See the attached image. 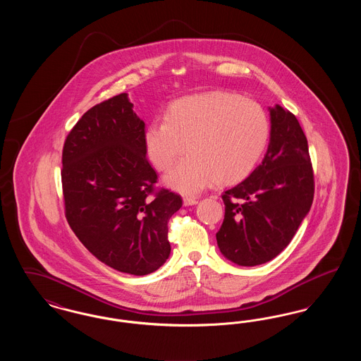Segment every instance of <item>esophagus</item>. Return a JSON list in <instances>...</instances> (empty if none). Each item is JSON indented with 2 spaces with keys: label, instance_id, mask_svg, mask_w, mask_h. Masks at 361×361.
I'll return each mask as SVG.
<instances>
[{
  "label": "esophagus",
  "instance_id": "esophagus-1",
  "mask_svg": "<svg viewBox=\"0 0 361 361\" xmlns=\"http://www.w3.org/2000/svg\"><path fill=\"white\" fill-rule=\"evenodd\" d=\"M195 204H197L196 199H193V197H184V206H195Z\"/></svg>",
  "mask_w": 361,
  "mask_h": 361
}]
</instances>
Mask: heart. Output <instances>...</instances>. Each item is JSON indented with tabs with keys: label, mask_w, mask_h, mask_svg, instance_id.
Masks as SVG:
<instances>
[{
	"label": "heart",
	"mask_w": 361,
	"mask_h": 361,
	"mask_svg": "<svg viewBox=\"0 0 361 361\" xmlns=\"http://www.w3.org/2000/svg\"><path fill=\"white\" fill-rule=\"evenodd\" d=\"M269 121L259 104L228 92H211L171 104L165 119L150 121L143 134L149 159L166 172L169 188L196 195L212 181L228 185L257 166L269 139Z\"/></svg>",
	"instance_id": "b5f03b06"
}]
</instances>
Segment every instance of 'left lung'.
Returning <instances> with one entry per match:
<instances>
[{
	"mask_svg": "<svg viewBox=\"0 0 361 361\" xmlns=\"http://www.w3.org/2000/svg\"><path fill=\"white\" fill-rule=\"evenodd\" d=\"M271 137L257 168L222 195L224 219L216 242L240 267L271 261L291 242L314 199L307 137L290 111L269 108Z\"/></svg>",
	"mask_w": 361,
	"mask_h": 361,
	"instance_id": "8db88e82",
	"label": "left lung"
}]
</instances>
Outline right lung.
<instances>
[{"label": "right lung", "instance_id": "add662e5", "mask_svg": "<svg viewBox=\"0 0 361 361\" xmlns=\"http://www.w3.org/2000/svg\"><path fill=\"white\" fill-rule=\"evenodd\" d=\"M127 93L94 105L77 121L62 152L65 214L86 249L105 265L149 275L171 255L168 222L180 195L155 190L145 121Z\"/></svg>", "mask_w": 361, "mask_h": 361}]
</instances>
